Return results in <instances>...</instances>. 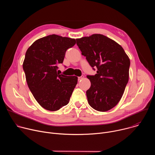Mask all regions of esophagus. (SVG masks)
Segmentation results:
<instances>
[{"label": "esophagus", "instance_id": "34e87169", "mask_svg": "<svg viewBox=\"0 0 155 155\" xmlns=\"http://www.w3.org/2000/svg\"><path fill=\"white\" fill-rule=\"evenodd\" d=\"M83 78H84L83 76H81V77H79L78 78V81H80V80H81Z\"/></svg>", "mask_w": 155, "mask_h": 155}]
</instances>
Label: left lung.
<instances>
[{
  "label": "left lung",
  "mask_w": 155,
  "mask_h": 155,
  "mask_svg": "<svg viewBox=\"0 0 155 155\" xmlns=\"http://www.w3.org/2000/svg\"><path fill=\"white\" fill-rule=\"evenodd\" d=\"M76 40L82 55L92 68L97 69L95 75L87 76L91 81L86 91L88 104L97 111L107 112L123 96L129 80L130 59L120 45L104 35L96 34Z\"/></svg>",
  "instance_id": "left-lung-1"
}]
</instances>
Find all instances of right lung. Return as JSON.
<instances>
[{
    "label": "right lung",
    "instance_id": "add662e5",
    "mask_svg": "<svg viewBox=\"0 0 155 155\" xmlns=\"http://www.w3.org/2000/svg\"><path fill=\"white\" fill-rule=\"evenodd\" d=\"M74 38L52 34L35 40L26 52L23 68L30 91L43 108L56 111L67 105L77 84L76 76L57 72Z\"/></svg>",
    "mask_w": 155,
    "mask_h": 155
}]
</instances>
